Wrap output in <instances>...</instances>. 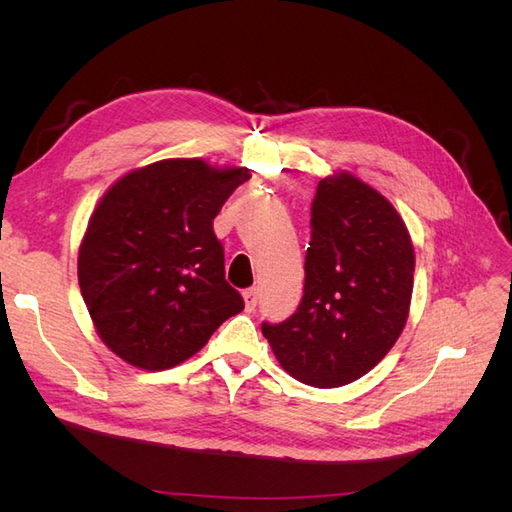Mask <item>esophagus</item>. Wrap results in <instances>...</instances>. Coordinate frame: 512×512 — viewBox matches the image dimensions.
Wrapping results in <instances>:
<instances>
[{
  "label": "esophagus",
  "mask_w": 512,
  "mask_h": 512,
  "mask_svg": "<svg viewBox=\"0 0 512 512\" xmlns=\"http://www.w3.org/2000/svg\"><path fill=\"white\" fill-rule=\"evenodd\" d=\"M243 301H245V309H247V312H254V307H256V303H258V290H256V288L243 290Z\"/></svg>",
  "instance_id": "obj_1"
}]
</instances>
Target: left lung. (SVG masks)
<instances>
[{
    "label": "left lung",
    "mask_w": 512,
    "mask_h": 512,
    "mask_svg": "<svg viewBox=\"0 0 512 512\" xmlns=\"http://www.w3.org/2000/svg\"><path fill=\"white\" fill-rule=\"evenodd\" d=\"M412 286L414 247L401 215L342 170L316 188L297 312L262 322V335L292 378L335 389L365 376L395 346Z\"/></svg>",
    "instance_id": "8db88e82"
}]
</instances>
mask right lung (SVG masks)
Listing matches in <instances>:
<instances>
[{
  "mask_svg": "<svg viewBox=\"0 0 512 512\" xmlns=\"http://www.w3.org/2000/svg\"><path fill=\"white\" fill-rule=\"evenodd\" d=\"M250 179L198 158L153 162L102 196L79 250V286L102 342L160 371L190 359L243 309L213 220Z\"/></svg>",
  "mask_w": 512,
  "mask_h": 512,
  "instance_id": "right-lung-1",
  "label": "right lung"
}]
</instances>
